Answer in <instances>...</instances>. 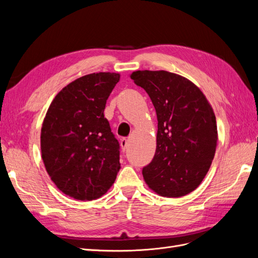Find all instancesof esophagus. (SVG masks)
<instances>
[{"instance_id":"1","label":"esophagus","mask_w":258,"mask_h":258,"mask_svg":"<svg viewBox=\"0 0 258 258\" xmlns=\"http://www.w3.org/2000/svg\"><path fill=\"white\" fill-rule=\"evenodd\" d=\"M120 146L122 148V151H124L128 146V140L127 139H121L120 140Z\"/></svg>"}]
</instances>
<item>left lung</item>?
Returning a JSON list of instances; mask_svg holds the SVG:
<instances>
[{
  "mask_svg": "<svg viewBox=\"0 0 258 258\" xmlns=\"http://www.w3.org/2000/svg\"><path fill=\"white\" fill-rule=\"evenodd\" d=\"M135 84L150 96L157 114L156 152L144 181L161 197L186 196L201 184L217 146L215 114L198 86L168 71H135Z\"/></svg>",
  "mask_w": 258,
  "mask_h": 258,
  "instance_id": "1",
  "label": "left lung"
}]
</instances>
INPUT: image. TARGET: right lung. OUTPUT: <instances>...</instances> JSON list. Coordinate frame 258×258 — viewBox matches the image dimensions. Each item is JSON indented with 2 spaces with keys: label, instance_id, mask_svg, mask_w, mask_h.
Listing matches in <instances>:
<instances>
[{
  "label": "right lung",
  "instance_id": "right-lung-1",
  "mask_svg": "<svg viewBox=\"0 0 258 258\" xmlns=\"http://www.w3.org/2000/svg\"><path fill=\"white\" fill-rule=\"evenodd\" d=\"M119 73L80 77L50 103L41 130V153L51 181L67 196L89 201L111 188L118 173L119 144L104 117Z\"/></svg>",
  "mask_w": 258,
  "mask_h": 258
}]
</instances>
